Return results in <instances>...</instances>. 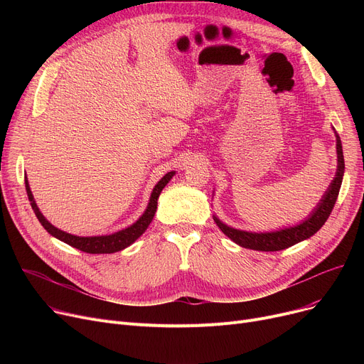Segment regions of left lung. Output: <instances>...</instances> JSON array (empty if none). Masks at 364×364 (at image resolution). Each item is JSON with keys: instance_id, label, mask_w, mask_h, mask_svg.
Masks as SVG:
<instances>
[{"instance_id": "obj_1", "label": "left lung", "mask_w": 364, "mask_h": 364, "mask_svg": "<svg viewBox=\"0 0 364 364\" xmlns=\"http://www.w3.org/2000/svg\"><path fill=\"white\" fill-rule=\"evenodd\" d=\"M336 137V155H338V165L336 172L332 183L329 184L328 190L321 196L317 206L310 213L309 217H305L301 223L289 227L279 228V230L272 232H246L239 230V228L227 225L223 223L217 215H214V221L220 227V230L230 239L236 245L246 247V250L254 251H264V252H274L282 251L286 247L294 246L295 243H299L302 240L310 239L313 235H316L323 224L329 218L332 209L335 206V202L339 195V188L342 184L343 172H346V164H343V153H342V143L341 139L335 131Z\"/></svg>"}]
</instances>
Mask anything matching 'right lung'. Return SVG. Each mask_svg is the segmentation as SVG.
I'll list each match as a JSON object with an SVG mask.
<instances>
[{"mask_svg": "<svg viewBox=\"0 0 364 364\" xmlns=\"http://www.w3.org/2000/svg\"><path fill=\"white\" fill-rule=\"evenodd\" d=\"M176 176V171H171L168 174H165L158 183L156 186L153 187V192L150 195L149 203L146 211L141 214V217L136 221L132 223L131 225L122 228L119 232H114L112 235H102V236H76V235H70L68 232L60 230V228L54 227L40 211V208H38L33 195L31 192V187H29V181L28 177H25V187H26V193L31 202V206L33 209V213L36 215V218L40 220L41 225L46 228V230L55 239H59L65 243H68L72 247H76V250H80L82 252L87 254H113V252H118L125 250L131 243L136 242L146 230L149 224L151 223L153 217H155V213L158 209V199L159 195L164 190V187L171 181V178Z\"/></svg>", "mask_w": 364, "mask_h": 364, "instance_id": "1", "label": "right lung"}]
</instances>
